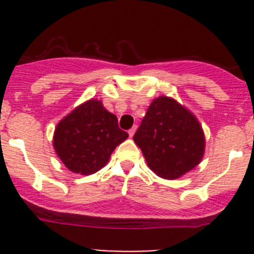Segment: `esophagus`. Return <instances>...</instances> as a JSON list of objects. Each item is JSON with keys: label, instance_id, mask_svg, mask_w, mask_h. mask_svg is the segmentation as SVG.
I'll return each instance as SVG.
<instances>
[{"label": "esophagus", "instance_id": "obj_1", "mask_svg": "<svg viewBox=\"0 0 254 254\" xmlns=\"http://www.w3.org/2000/svg\"><path fill=\"white\" fill-rule=\"evenodd\" d=\"M134 132H136V126H133V127H132L131 129H128V134H129V136H131V137L134 134Z\"/></svg>", "mask_w": 254, "mask_h": 254}]
</instances>
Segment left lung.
I'll return each mask as SVG.
<instances>
[{
	"instance_id": "left-lung-1",
	"label": "left lung",
	"mask_w": 254,
	"mask_h": 254,
	"mask_svg": "<svg viewBox=\"0 0 254 254\" xmlns=\"http://www.w3.org/2000/svg\"><path fill=\"white\" fill-rule=\"evenodd\" d=\"M133 140L150 169L165 179L193 169L205 150V136L196 117L168 96L151 103Z\"/></svg>"
}]
</instances>
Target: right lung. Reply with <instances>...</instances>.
I'll return each instance as SVG.
<instances>
[{
  "label": "right lung",
  "mask_w": 254,
  "mask_h": 254,
  "mask_svg": "<svg viewBox=\"0 0 254 254\" xmlns=\"http://www.w3.org/2000/svg\"><path fill=\"white\" fill-rule=\"evenodd\" d=\"M127 137L128 133L118 127L117 117L102 102L93 99L58 123L53 146L71 172L87 176L102 169L113 150Z\"/></svg>",
  "instance_id": "obj_1"
}]
</instances>
